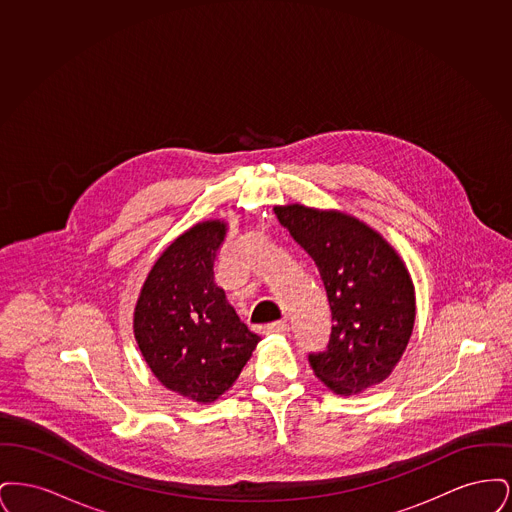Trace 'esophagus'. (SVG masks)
<instances>
[{"label":"esophagus","instance_id":"34e87169","mask_svg":"<svg viewBox=\"0 0 512 512\" xmlns=\"http://www.w3.org/2000/svg\"><path fill=\"white\" fill-rule=\"evenodd\" d=\"M263 332L265 334H288L290 332V326H288V322H270V324H265L263 326Z\"/></svg>","mask_w":512,"mask_h":512}]
</instances>
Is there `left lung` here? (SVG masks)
<instances>
[{
    "label": "left lung",
    "mask_w": 512,
    "mask_h": 512,
    "mask_svg": "<svg viewBox=\"0 0 512 512\" xmlns=\"http://www.w3.org/2000/svg\"><path fill=\"white\" fill-rule=\"evenodd\" d=\"M293 240L317 263L332 311L324 351L309 365L336 393H357L386 380L414 324L411 276L391 245L365 222L303 205L274 209Z\"/></svg>",
    "instance_id": "1"
}]
</instances>
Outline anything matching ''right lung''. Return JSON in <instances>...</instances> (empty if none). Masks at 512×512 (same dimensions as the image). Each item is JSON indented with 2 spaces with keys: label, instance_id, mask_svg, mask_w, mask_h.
<instances>
[{
  "label": "right lung",
  "instance_id": "right-lung-1",
  "mask_svg": "<svg viewBox=\"0 0 512 512\" xmlns=\"http://www.w3.org/2000/svg\"><path fill=\"white\" fill-rule=\"evenodd\" d=\"M224 234L226 224L211 220L176 238L151 268L134 313L151 372L197 403L228 390L261 341L213 280Z\"/></svg>",
  "mask_w": 512,
  "mask_h": 512
}]
</instances>
